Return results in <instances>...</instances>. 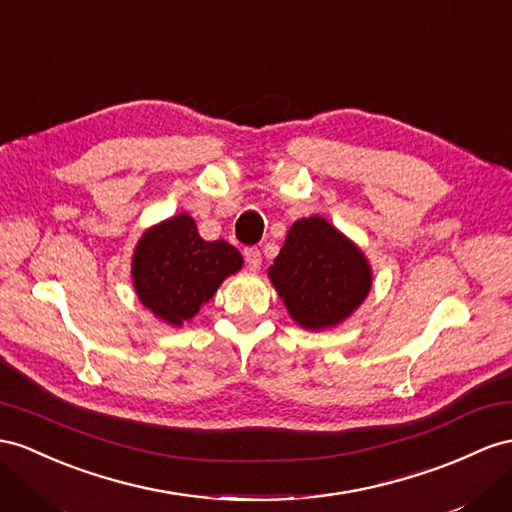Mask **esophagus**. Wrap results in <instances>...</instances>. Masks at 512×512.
I'll use <instances>...</instances> for the list:
<instances>
[{
	"label": "esophagus",
	"mask_w": 512,
	"mask_h": 512,
	"mask_svg": "<svg viewBox=\"0 0 512 512\" xmlns=\"http://www.w3.org/2000/svg\"><path fill=\"white\" fill-rule=\"evenodd\" d=\"M244 259H246V264H248V270H253V272L259 270V266H261V253H259V248H255V246L246 248V251H244Z\"/></svg>",
	"instance_id": "1"
}]
</instances>
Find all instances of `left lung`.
<instances>
[{"label":"left lung","instance_id":"1","mask_svg":"<svg viewBox=\"0 0 512 512\" xmlns=\"http://www.w3.org/2000/svg\"><path fill=\"white\" fill-rule=\"evenodd\" d=\"M268 279L298 326L324 331L363 305L374 277L368 257L348 235L322 216H309L287 231Z\"/></svg>","mask_w":512,"mask_h":512}]
</instances>
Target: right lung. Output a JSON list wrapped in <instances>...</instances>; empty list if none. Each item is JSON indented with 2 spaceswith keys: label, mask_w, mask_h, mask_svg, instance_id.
<instances>
[{
  "label": "right lung",
  "mask_w": 512,
  "mask_h": 512,
  "mask_svg": "<svg viewBox=\"0 0 512 512\" xmlns=\"http://www.w3.org/2000/svg\"><path fill=\"white\" fill-rule=\"evenodd\" d=\"M244 259L225 240L207 242L190 214L149 227L131 255V283L140 303L168 326L190 322Z\"/></svg>",
  "instance_id": "obj_1"
}]
</instances>
